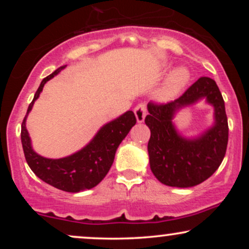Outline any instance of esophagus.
I'll use <instances>...</instances> for the list:
<instances>
[{
    "instance_id": "34e87169",
    "label": "esophagus",
    "mask_w": 249,
    "mask_h": 249,
    "mask_svg": "<svg viewBox=\"0 0 249 249\" xmlns=\"http://www.w3.org/2000/svg\"><path fill=\"white\" fill-rule=\"evenodd\" d=\"M134 115H136V118H137V122L138 123H142L145 119V116H146V107H145V104H141L137 105L136 107H134Z\"/></svg>"
}]
</instances>
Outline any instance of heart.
Listing matches in <instances>:
<instances>
[{"mask_svg": "<svg viewBox=\"0 0 249 249\" xmlns=\"http://www.w3.org/2000/svg\"><path fill=\"white\" fill-rule=\"evenodd\" d=\"M190 81V72L185 68H178L167 77L166 81L158 91V97L161 99H171L180 92Z\"/></svg>", "mask_w": 249, "mask_h": 249, "instance_id": "b5f03b06", "label": "heart"}]
</instances>
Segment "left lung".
I'll return each instance as SVG.
<instances>
[{
    "label": "left lung",
    "instance_id": "obj_1",
    "mask_svg": "<svg viewBox=\"0 0 249 249\" xmlns=\"http://www.w3.org/2000/svg\"><path fill=\"white\" fill-rule=\"evenodd\" d=\"M206 98L214 107V125L199 137H182L172 119L181 107ZM145 124L150 127L147 144L150 167L161 184L192 187L201 184L218 170L226 154L228 123L225 102L218 85L210 77H200L176 101L166 104L150 102Z\"/></svg>",
    "mask_w": 249,
    "mask_h": 249
}]
</instances>
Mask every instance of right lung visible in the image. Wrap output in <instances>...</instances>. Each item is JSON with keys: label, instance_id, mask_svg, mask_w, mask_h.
<instances>
[{"label": "right lung", "instance_id": "right-lung-1", "mask_svg": "<svg viewBox=\"0 0 249 249\" xmlns=\"http://www.w3.org/2000/svg\"><path fill=\"white\" fill-rule=\"evenodd\" d=\"M64 68H58L51 75L45 77L39 84L22 122L21 141L25 160L39 179L58 190L77 193L97 186L104 179L115 159L117 148L136 124L137 119L132 111H127L102 126L87 146L64 158L49 159L37 154L31 146L25 121L45 83L58 75Z\"/></svg>", "mask_w": 249, "mask_h": 249}]
</instances>
